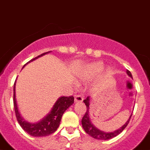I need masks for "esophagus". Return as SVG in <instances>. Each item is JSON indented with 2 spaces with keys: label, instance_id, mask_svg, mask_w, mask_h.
Listing matches in <instances>:
<instances>
[{
  "label": "esophagus",
  "instance_id": "esophagus-1",
  "mask_svg": "<svg viewBox=\"0 0 150 150\" xmlns=\"http://www.w3.org/2000/svg\"><path fill=\"white\" fill-rule=\"evenodd\" d=\"M83 101V96L80 94H78V95H75V102H82Z\"/></svg>",
  "mask_w": 150,
  "mask_h": 150
}]
</instances>
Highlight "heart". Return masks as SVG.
Segmentation results:
<instances>
[{
  "label": "heart",
  "instance_id": "1",
  "mask_svg": "<svg viewBox=\"0 0 150 150\" xmlns=\"http://www.w3.org/2000/svg\"><path fill=\"white\" fill-rule=\"evenodd\" d=\"M102 69H103V64L102 63H92L83 67L78 72V78L81 81L90 80L100 73Z\"/></svg>",
  "mask_w": 150,
  "mask_h": 150
}]
</instances>
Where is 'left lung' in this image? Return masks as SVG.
I'll return each mask as SVG.
<instances>
[{"label":"left lung","mask_w":150,"mask_h":150,"mask_svg":"<svg viewBox=\"0 0 150 150\" xmlns=\"http://www.w3.org/2000/svg\"><path fill=\"white\" fill-rule=\"evenodd\" d=\"M128 75L130 77H132V73L130 72V71L127 70L126 71ZM83 102L86 105V107H87V110L85 112L84 115H83V118L81 120V123H82V127L84 129L85 132L88 134L89 135H90L91 137H94L95 139H98V140H108V139L113 138V137H116L118 134H120L124 129H125V127L127 126L128 124H129V120H130L132 115L129 117V120L125 122L120 129H119L118 130H116L113 132H102V131L99 130V129H96V128L94 126L92 122L90 120V117H89V105H90V97H87L86 99L83 100Z\"/></svg>","instance_id":"8db88e82"}]
</instances>
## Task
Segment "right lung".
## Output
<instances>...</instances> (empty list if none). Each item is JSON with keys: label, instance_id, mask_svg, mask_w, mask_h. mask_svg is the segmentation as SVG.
I'll list each match as a JSON object with an SVG mask.
<instances>
[{"label": "right lung", "instance_id": "obj_1", "mask_svg": "<svg viewBox=\"0 0 150 150\" xmlns=\"http://www.w3.org/2000/svg\"><path fill=\"white\" fill-rule=\"evenodd\" d=\"M48 52L39 55L38 57L32 59L31 60H30L29 62L33 61L40 57L48 53ZM29 62H28L27 63H28ZM15 87H16V81H15L14 87H13V105H14V110L15 113H16V119H17V121L21 126V128L27 133H28L31 136H33V137H44V136H48L54 133L57 129L59 125H60L63 113L66 111V110L69 106H71L74 103L73 96L60 97L57 99L56 103L54 105V107L52 108V111L50 112L45 118L42 119L40 122H36V123H29V122L24 120L18 113V108H17V105H16V95H15V93H16Z\"/></svg>", "mask_w": 150, "mask_h": 150}]
</instances>
